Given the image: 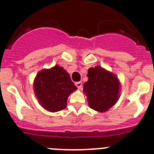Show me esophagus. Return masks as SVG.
<instances>
[{
    "mask_svg": "<svg viewBox=\"0 0 154 154\" xmlns=\"http://www.w3.org/2000/svg\"><path fill=\"white\" fill-rule=\"evenodd\" d=\"M75 85H76L78 88L81 89V90L82 89V83H81V81H79V82H76V83H75Z\"/></svg>",
    "mask_w": 154,
    "mask_h": 154,
    "instance_id": "esophagus-1",
    "label": "esophagus"
}]
</instances>
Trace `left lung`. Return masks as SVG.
<instances>
[{
    "instance_id": "1",
    "label": "left lung",
    "mask_w": 154,
    "mask_h": 154,
    "mask_svg": "<svg viewBox=\"0 0 154 154\" xmlns=\"http://www.w3.org/2000/svg\"><path fill=\"white\" fill-rule=\"evenodd\" d=\"M88 80L84 85L90 108L104 113L115 105L120 98L121 83L118 77L100 66L89 68Z\"/></svg>"
}]
</instances>
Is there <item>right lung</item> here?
I'll list each match as a JSON object with an SVG mask.
<instances>
[{
    "label": "right lung",
    "instance_id": "right-lung-1",
    "mask_svg": "<svg viewBox=\"0 0 154 154\" xmlns=\"http://www.w3.org/2000/svg\"><path fill=\"white\" fill-rule=\"evenodd\" d=\"M77 89L69 73L59 65L41 70L33 81V90L38 102L52 113L65 109L68 97Z\"/></svg>",
    "mask_w": 154,
    "mask_h": 154
}]
</instances>
